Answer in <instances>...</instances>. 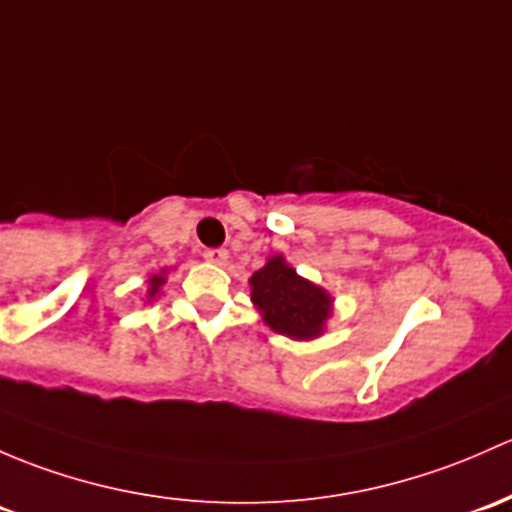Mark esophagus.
<instances>
[{"label": "esophagus", "instance_id": "esophagus-1", "mask_svg": "<svg viewBox=\"0 0 512 512\" xmlns=\"http://www.w3.org/2000/svg\"><path fill=\"white\" fill-rule=\"evenodd\" d=\"M203 257H206V262H211V265H218V267H225L230 260L228 250H206L203 252Z\"/></svg>", "mask_w": 512, "mask_h": 512}]
</instances>
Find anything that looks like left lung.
I'll use <instances>...</instances> for the list:
<instances>
[{
    "label": "left lung",
    "instance_id": "8db88e82",
    "mask_svg": "<svg viewBox=\"0 0 512 512\" xmlns=\"http://www.w3.org/2000/svg\"><path fill=\"white\" fill-rule=\"evenodd\" d=\"M250 301L265 326L292 341L324 336L333 316L331 292L301 277L284 255H270L250 277Z\"/></svg>",
    "mask_w": 512,
    "mask_h": 512
}]
</instances>
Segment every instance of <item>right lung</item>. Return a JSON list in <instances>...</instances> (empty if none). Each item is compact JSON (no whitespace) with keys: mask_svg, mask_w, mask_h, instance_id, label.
Masks as SVG:
<instances>
[{"mask_svg":"<svg viewBox=\"0 0 512 512\" xmlns=\"http://www.w3.org/2000/svg\"><path fill=\"white\" fill-rule=\"evenodd\" d=\"M166 274H169L166 267H164V270L149 274L147 294H144V301H147V304H152V301H157V297H161V289H164V284H166Z\"/></svg>","mask_w":512,"mask_h":512,"instance_id":"1","label":"right lung"}]
</instances>
